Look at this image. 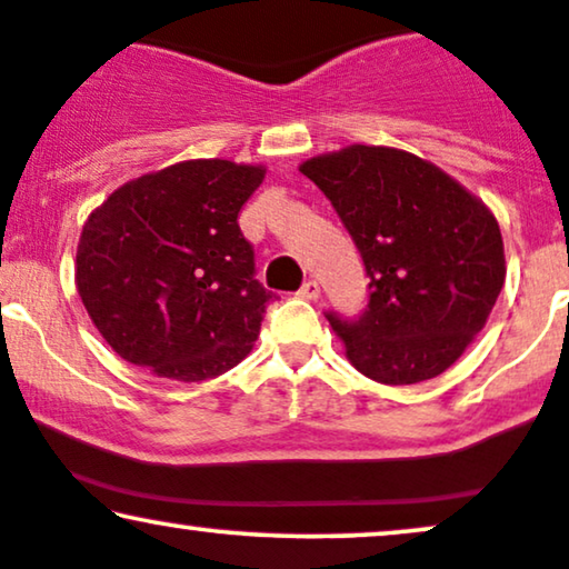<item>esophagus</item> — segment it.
Returning <instances> with one entry per match:
<instances>
[{
	"instance_id": "esophagus-1",
	"label": "esophagus",
	"mask_w": 569,
	"mask_h": 569,
	"mask_svg": "<svg viewBox=\"0 0 569 569\" xmlns=\"http://www.w3.org/2000/svg\"><path fill=\"white\" fill-rule=\"evenodd\" d=\"M319 282H313V279H308V282H303V287L298 290V296L303 300H317L319 298Z\"/></svg>"
}]
</instances>
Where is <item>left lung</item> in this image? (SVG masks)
Listing matches in <instances>:
<instances>
[{
	"label": "left lung",
	"instance_id": "1",
	"mask_svg": "<svg viewBox=\"0 0 569 569\" xmlns=\"http://www.w3.org/2000/svg\"><path fill=\"white\" fill-rule=\"evenodd\" d=\"M300 171L332 202L369 277L359 317L325 313L350 363L382 385L443 375L486 327L507 277L493 213L392 147L353 144Z\"/></svg>",
	"mask_w": 569,
	"mask_h": 569
}]
</instances>
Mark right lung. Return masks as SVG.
<instances>
[{
	"instance_id": "add662e5",
	"label": "right lung",
	"mask_w": 569,
	"mask_h": 569,
	"mask_svg": "<svg viewBox=\"0 0 569 569\" xmlns=\"http://www.w3.org/2000/svg\"><path fill=\"white\" fill-rule=\"evenodd\" d=\"M261 181L258 166L187 160L129 181L89 216L76 284L123 361L200 382L250 353L273 292L237 219Z\"/></svg>"
}]
</instances>
